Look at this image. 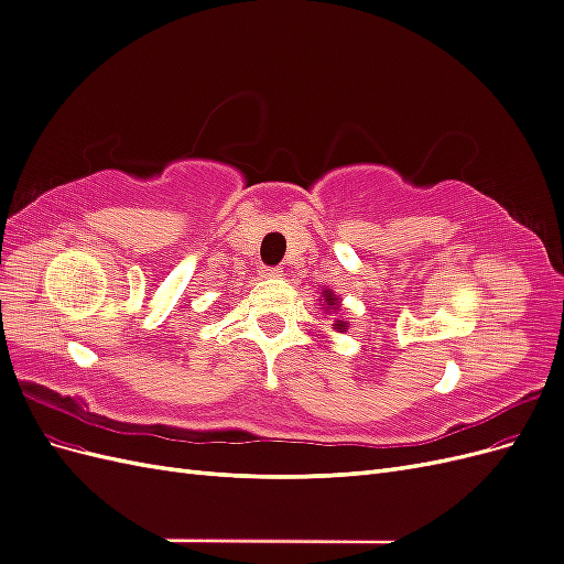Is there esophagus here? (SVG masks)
Here are the masks:
<instances>
[{
	"mask_svg": "<svg viewBox=\"0 0 564 564\" xmlns=\"http://www.w3.org/2000/svg\"><path fill=\"white\" fill-rule=\"evenodd\" d=\"M265 275H268V278H278V275H280V270H268Z\"/></svg>",
	"mask_w": 564,
	"mask_h": 564,
	"instance_id": "obj_1",
	"label": "esophagus"
}]
</instances>
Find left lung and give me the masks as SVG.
<instances>
[{"label": "left lung", "instance_id": "left-lung-1", "mask_svg": "<svg viewBox=\"0 0 564 564\" xmlns=\"http://www.w3.org/2000/svg\"><path fill=\"white\" fill-rule=\"evenodd\" d=\"M324 296H327V303L334 308V296H332V294H324Z\"/></svg>", "mask_w": 564, "mask_h": 564}]
</instances>
